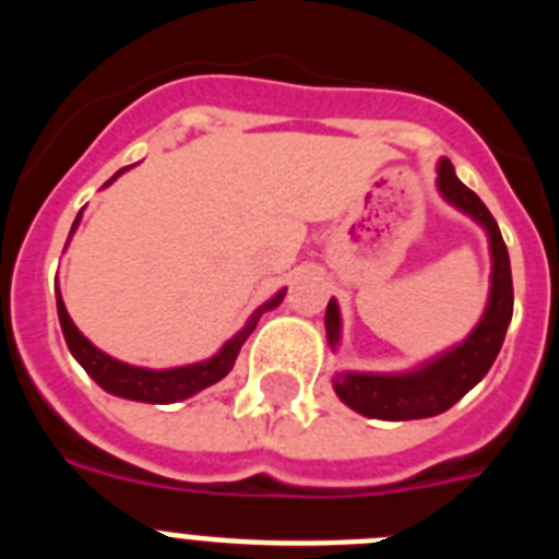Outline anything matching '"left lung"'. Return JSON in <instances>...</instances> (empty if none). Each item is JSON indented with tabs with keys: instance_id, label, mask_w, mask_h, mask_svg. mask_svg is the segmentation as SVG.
I'll use <instances>...</instances> for the list:
<instances>
[{
	"instance_id": "obj_1",
	"label": "left lung",
	"mask_w": 559,
	"mask_h": 559,
	"mask_svg": "<svg viewBox=\"0 0 559 559\" xmlns=\"http://www.w3.org/2000/svg\"><path fill=\"white\" fill-rule=\"evenodd\" d=\"M439 195L476 221L490 243V294L476 328L464 335L459 344L442 349L433 358L423 360L417 367L403 372H358V369H341L333 378V389L344 406L372 419H426L448 412L453 403L476 386L484 374L490 372L492 360L498 358L503 335L512 322V271L510 254L503 246L501 229L490 210L484 206L471 187L459 181L451 159H439L437 165ZM330 349L341 347V310L335 299L328 302L324 313Z\"/></svg>"
}]
</instances>
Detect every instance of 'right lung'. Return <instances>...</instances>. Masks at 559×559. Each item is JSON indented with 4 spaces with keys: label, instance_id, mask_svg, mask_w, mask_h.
<instances>
[{
    "label": "right lung",
    "instance_id": "1",
    "mask_svg": "<svg viewBox=\"0 0 559 559\" xmlns=\"http://www.w3.org/2000/svg\"><path fill=\"white\" fill-rule=\"evenodd\" d=\"M131 167L133 165H128V167H122V170L114 173L111 179H108L103 187H108L111 181L120 179L122 173L131 170ZM81 212H78V218H75V224H72L69 237L75 235L78 224H81ZM285 290L288 288L276 290L271 299H265V302L249 316V322L237 330V333L226 341L218 353L210 355V358H204V360H195V364H185V367H170V369L133 367V364H126V360L111 358V355L103 353L100 347H95V344H92V341H88L86 335L75 328L72 316L67 313V305H63L61 290L58 288H56V302H58V322H61L69 353H72V358H75L78 364L86 369L88 378L95 380L97 386L106 389V392L114 394V397L165 406V403H179V400L192 397V394L204 392V389L212 386V383L224 380L226 374L231 372V367H235L237 353H240V347L246 344V338L254 333L257 322H260V316L269 313V310H274V308H280Z\"/></svg>",
    "mask_w": 559,
    "mask_h": 559
}]
</instances>
